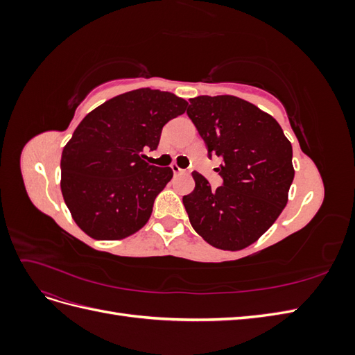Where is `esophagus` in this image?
Returning a JSON list of instances; mask_svg holds the SVG:
<instances>
[{"instance_id": "34e87169", "label": "esophagus", "mask_w": 355, "mask_h": 355, "mask_svg": "<svg viewBox=\"0 0 355 355\" xmlns=\"http://www.w3.org/2000/svg\"><path fill=\"white\" fill-rule=\"evenodd\" d=\"M171 170H173L175 175H185V173H187V170H185V168H180L178 164L171 166Z\"/></svg>"}]
</instances>
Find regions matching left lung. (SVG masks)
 Returning <instances> with one entry per match:
<instances>
[{
	"instance_id": "1",
	"label": "left lung",
	"mask_w": 355,
	"mask_h": 355,
	"mask_svg": "<svg viewBox=\"0 0 355 355\" xmlns=\"http://www.w3.org/2000/svg\"><path fill=\"white\" fill-rule=\"evenodd\" d=\"M187 114L218 155L222 185L192 171L196 188L184 196L192 228L213 247L241 250L271 227L287 204L295 178L293 149L270 114L235 96H198Z\"/></svg>"
}]
</instances>
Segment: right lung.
<instances>
[{
  "label": "right lung",
  "instance_id": "obj_1",
  "mask_svg": "<svg viewBox=\"0 0 355 355\" xmlns=\"http://www.w3.org/2000/svg\"><path fill=\"white\" fill-rule=\"evenodd\" d=\"M187 105L173 93L139 89L84 116L63 148L60 188L85 234L118 240L148 222L173 170L148 164L144 153L158 148L163 127Z\"/></svg>",
  "mask_w": 355,
  "mask_h": 355
}]
</instances>
